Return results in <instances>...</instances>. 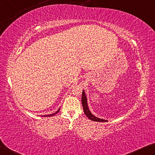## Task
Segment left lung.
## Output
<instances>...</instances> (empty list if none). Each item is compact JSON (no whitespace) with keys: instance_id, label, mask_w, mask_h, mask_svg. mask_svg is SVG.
Wrapping results in <instances>:
<instances>
[{"instance_id":"left-lung-1","label":"left lung","mask_w":155,"mask_h":155,"mask_svg":"<svg viewBox=\"0 0 155 155\" xmlns=\"http://www.w3.org/2000/svg\"><path fill=\"white\" fill-rule=\"evenodd\" d=\"M82 104L83 107V109H84L85 115L89 118L90 120H94V121H97V122H107V120H104V119L97 118L96 116H95L94 114H93L91 111L89 110V106H88V102H87V97L86 96L85 91L83 90L82 91Z\"/></svg>"}]
</instances>
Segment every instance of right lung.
Returning a JSON list of instances; mask_svg holds the SVG:
<instances>
[{
    "label": "right lung",
    "instance_id": "right-lung-1",
    "mask_svg": "<svg viewBox=\"0 0 155 155\" xmlns=\"http://www.w3.org/2000/svg\"><path fill=\"white\" fill-rule=\"evenodd\" d=\"M59 109H60V108H59V109L57 111H55V112L54 113H53V114H48V115H43V116H44V117H48V116H54V115H55L56 114H58L59 111Z\"/></svg>",
    "mask_w": 155,
    "mask_h": 155
}]
</instances>
